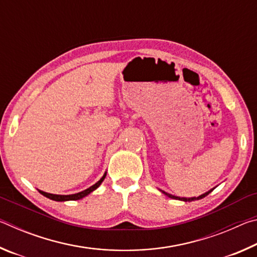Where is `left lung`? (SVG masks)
<instances>
[{"instance_id": "left-lung-1", "label": "left lung", "mask_w": 257, "mask_h": 257, "mask_svg": "<svg viewBox=\"0 0 257 257\" xmlns=\"http://www.w3.org/2000/svg\"><path fill=\"white\" fill-rule=\"evenodd\" d=\"M215 188V187H214ZM214 188H212V189H210L208 191H206V193H204V194H202L201 196H197V197H178V196H175V195H171V194H169V193H165L164 190H161L162 191V193L164 194V195H167L168 197H170V198H173V199H179V201H184V202H193V201H198V199H202V198H204L205 196H207L208 194L211 193V191L214 189Z\"/></svg>"}]
</instances>
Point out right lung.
<instances>
[{"label": "right lung", "instance_id": "add662e5", "mask_svg": "<svg viewBox=\"0 0 257 257\" xmlns=\"http://www.w3.org/2000/svg\"><path fill=\"white\" fill-rule=\"evenodd\" d=\"M105 177H106V172L104 173L103 177L96 182V184L93 185V186H90L89 188H87V189H85V190L79 191V193H77V194H71V195H56V194L46 193V191H43V190H40V189H38V191H40V193H41L42 195H44L45 197L52 199V201H56V202L78 201V199L84 198L85 196H87V195H89L90 193H92V191H94L95 189H97L98 187H99V185H101L102 182H103V180L105 179Z\"/></svg>", "mask_w": 257, "mask_h": 257}]
</instances>
